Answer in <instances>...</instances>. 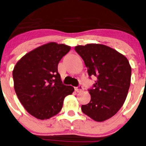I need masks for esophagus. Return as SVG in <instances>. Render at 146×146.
Returning a JSON list of instances; mask_svg holds the SVG:
<instances>
[{"label":"esophagus","instance_id":"34e87169","mask_svg":"<svg viewBox=\"0 0 146 146\" xmlns=\"http://www.w3.org/2000/svg\"><path fill=\"white\" fill-rule=\"evenodd\" d=\"M83 90H84V88H83L82 86H79L75 88V91L77 92H82Z\"/></svg>","mask_w":146,"mask_h":146}]
</instances>
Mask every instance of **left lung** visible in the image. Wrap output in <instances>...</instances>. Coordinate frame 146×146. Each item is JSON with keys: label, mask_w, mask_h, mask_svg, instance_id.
I'll list each match as a JSON object with an SVG mask.
<instances>
[{"label": "left lung", "mask_w": 146, "mask_h": 146, "mask_svg": "<svg viewBox=\"0 0 146 146\" xmlns=\"http://www.w3.org/2000/svg\"><path fill=\"white\" fill-rule=\"evenodd\" d=\"M75 51L88 68L90 78L97 81L90 89L91 100L82 105L84 114L98 122L111 118L126 100L131 84V67L124 55L103 44L77 46Z\"/></svg>", "instance_id": "1"}]
</instances>
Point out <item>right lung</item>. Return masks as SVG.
I'll list each match as a JSON object with an SVG mask.
<instances>
[{"mask_svg": "<svg viewBox=\"0 0 146 146\" xmlns=\"http://www.w3.org/2000/svg\"><path fill=\"white\" fill-rule=\"evenodd\" d=\"M71 47L50 42L23 56L13 71L16 94L25 109L38 119H48L62 108L64 98L74 91L60 80L58 64Z\"/></svg>", "mask_w": 146, "mask_h": 146, "instance_id": "right-lung-1", "label": "right lung"}]
</instances>
